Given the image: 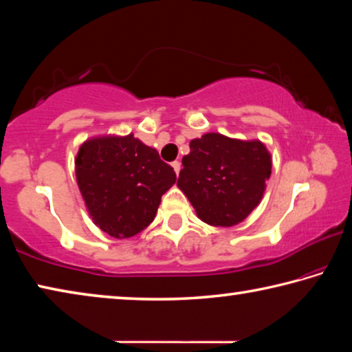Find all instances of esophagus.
<instances>
[{"label":"esophagus","mask_w":352,"mask_h":352,"mask_svg":"<svg viewBox=\"0 0 352 352\" xmlns=\"http://www.w3.org/2000/svg\"><path fill=\"white\" fill-rule=\"evenodd\" d=\"M172 168H174L175 174L178 175V174H180V169H182V163L180 162H174V163H172Z\"/></svg>","instance_id":"34e87169"}]
</instances>
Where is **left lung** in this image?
<instances>
[{"label":"left lung","mask_w":352,"mask_h":352,"mask_svg":"<svg viewBox=\"0 0 352 352\" xmlns=\"http://www.w3.org/2000/svg\"><path fill=\"white\" fill-rule=\"evenodd\" d=\"M177 186L197 217L212 226H233L259 205L272 174V155L259 140L205 133L189 142Z\"/></svg>","instance_id":"obj_1"}]
</instances>
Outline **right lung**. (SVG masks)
<instances>
[{
	"label": "right lung",
	"mask_w": 352,
	"mask_h": 352,
	"mask_svg": "<svg viewBox=\"0 0 352 352\" xmlns=\"http://www.w3.org/2000/svg\"><path fill=\"white\" fill-rule=\"evenodd\" d=\"M76 180L94 225L127 239L151 225L177 175L153 147L130 133L83 142L76 155Z\"/></svg>",
	"instance_id": "1"
}]
</instances>
